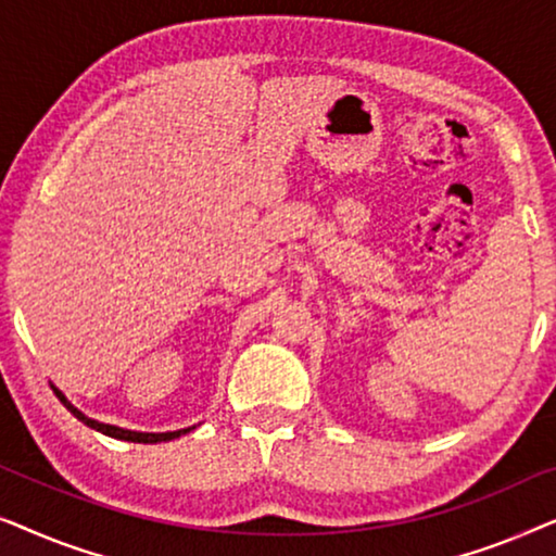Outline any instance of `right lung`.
I'll list each match as a JSON object with an SVG mask.
<instances>
[{"label": "right lung", "mask_w": 556, "mask_h": 556, "mask_svg": "<svg viewBox=\"0 0 556 556\" xmlns=\"http://www.w3.org/2000/svg\"><path fill=\"white\" fill-rule=\"evenodd\" d=\"M52 392L58 394V400L63 402V405L71 409V413L78 417V420L83 422V425H88V428H93V430H98V432H103V435H109V438H118V440H128V443H166V440H174V438H179V435H185V432H189L192 428H185V430H174V432H136V430H124V428H116V425H105V422H98V420H93V417H86L80 413L78 407H73L71 402H67V397L63 392L58 390L55 384H52Z\"/></svg>", "instance_id": "obj_1"}]
</instances>
